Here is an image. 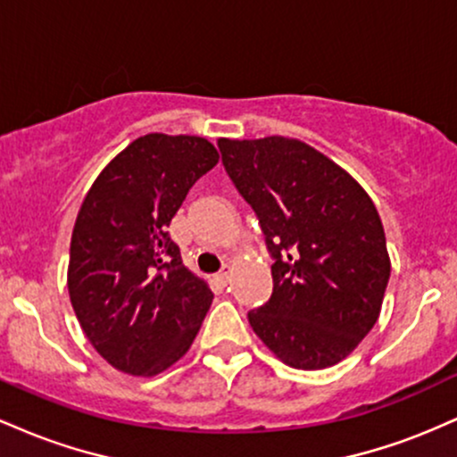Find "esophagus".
<instances>
[{"instance_id": "34e87169", "label": "esophagus", "mask_w": 457, "mask_h": 457, "mask_svg": "<svg viewBox=\"0 0 457 457\" xmlns=\"http://www.w3.org/2000/svg\"><path fill=\"white\" fill-rule=\"evenodd\" d=\"M229 277H232V269H229V266H223V269L219 270L217 279L221 281V283H228V281H229Z\"/></svg>"}]
</instances>
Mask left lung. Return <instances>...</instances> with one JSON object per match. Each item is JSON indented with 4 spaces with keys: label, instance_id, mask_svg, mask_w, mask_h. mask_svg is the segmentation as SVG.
Segmentation results:
<instances>
[{
    "label": "left lung",
    "instance_id": "8db88e82",
    "mask_svg": "<svg viewBox=\"0 0 457 457\" xmlns=\"http://www.w3.org/2000/svg\"><path fill=\"white\" fill-rule=\"evenodd\" d=\"M219 150L275 260L272 296L251 309V328L296 370L339 363L374 328L391 275L374 202L305 141L219 139Z\"/></svg>",
    "mask_w": 457,
    "mask_h": 457
}]
</instances>
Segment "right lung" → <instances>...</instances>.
I'll return each instance as SVG.
<instances>
[{"label":"right lung","mask_w":457,"mask_h":457,"mask_svg":"<svg viewBox=\"0 0 457 457\" xmlns=\"http://www.w3.org/2000/svg\"><path fill=\"white\" fill-rule=\"evenodd\" d=\"M217 162L204 137L144 135L109 161L79 208L68 295L96 353L124 374L174 365L211 309V287L182 264L167 228Z\"/></svg>","instance_id":"right-lung-1"}]
</instances>
